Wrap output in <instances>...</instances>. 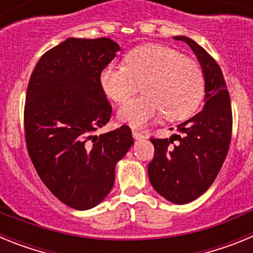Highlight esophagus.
<instances>
[{
	"instance_id": "34e87169",
	"label": "esophagus",
	"mask_w": 253,
	"mask_h": 253,
	"mask_svg": "<svg viewBox=\"0 0 253 253\" xmlns=\"http://www.w3.org/2000/svg\"><path fill=\"white\" fill-rule=\"evenodd\" d=\"M131 133H133V137L135 138V139H142V138H144V134H143L142 131L138 130V129H133Z\"/></svg>"
}]
</instances>
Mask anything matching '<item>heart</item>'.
Instances as JSON below:
<instances>
[{
    "mask_svg": "<svg viewBox=\"0 0 253 253\" xmlns=\"http://www.w3.org/2000/svg\"><path fill=\"white\" fill-rule=\"evenodd\" d=\"M124 63L105 66L99 84L109 99L122 104L137 92L142 82L144 93L129 100L119 113L133 126H142L162 113L166 120L185 119L204 97L202 67L175 49L139 46L125 55Z\"/></svg>",
    "mask_w": 253,
    "mask_h": 253,
    "instance_id": "b5f03b06",
    "label": "heart"
}]
</instances>
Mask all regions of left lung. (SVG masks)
<instances>
[{
    "instance_id": "obj_1",
    "label": "left lung",
    "mask_w": 253,
    "mask_h": 253,
    "mask_svg": "<svg viewBox=\"0 0 253 253\" xmlns=\"http://www.w3.org/2000/svg\"><path fill=\"white\" fill-rule=\"evenodd\" d=\"M205 78L203 110L177 126L169 139L152 138L153 160L148 165L152 186L175 204H187L213 184L227 157L232 138V106L222 69L203 46L187 37Z\"/></svg>"
}]
</instances>
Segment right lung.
I'll use <instances>...</instances> for the list:
<instances>
[{"label":"right lung","instance_id":"add662e5","mask_svg":"<svg viewBox=\"0 0 253 253\" xmlns=\"http://www.w3.org/2000/svg\"><path fill=\"white\" fill-rule=\"evenodd\" d=\"M119 50L109 38H68L42 55L29 80L24 110L29 156L50 193L73 209H91L106 198L115 165L133 144L128 125L93 134L113 111L100 72Z\"/></svg>","mask_w":253,"mask_h":253}]
</instances>
